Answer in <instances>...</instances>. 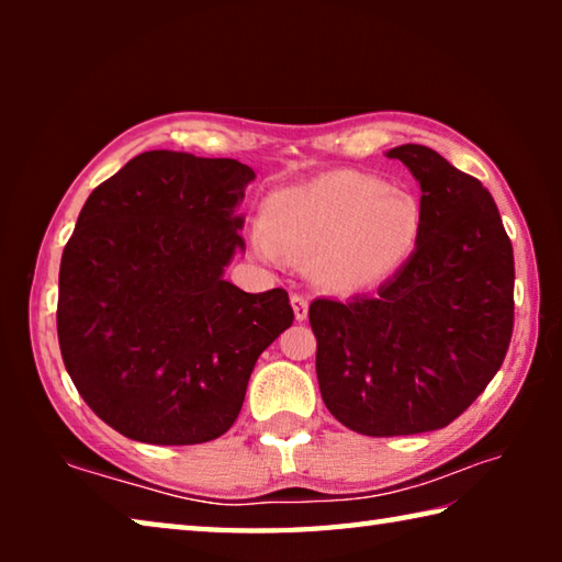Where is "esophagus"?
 <instances>
[{"label":"esophagus","instance_id":"1","mask_svg":"<svg viewBox=\"0 0 562 562\" xmlns=\"http://www.w3.org/2000/svg\"><path fill=\"white\" fill-rule=\"evenodd\" d=\"M292 312H294V319L297 322H304L310 315V302L307 297H302V294H292Z\"/></svg>","mask_w":562,"mask_h":562}]
</instances>
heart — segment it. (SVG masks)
<instances>
[{
	"mask_svg": "<svg viewBox=\"0 0 562 562\" xmlns=\"http://www.w3.org/2000/svg\"><path fill=\"white\" fill-rule=\"evenodd\" d=\"M260 223L250 235L260 260H312L315 280L335 292L374 290L396 278L424 237L414 193L351 170L274 190Z\"/></svg>",
	"mask_w": 562,
	"mask_h": 562,
	"instance_id": "b5f03b06",
	"label": "heart"
}]
</instances>
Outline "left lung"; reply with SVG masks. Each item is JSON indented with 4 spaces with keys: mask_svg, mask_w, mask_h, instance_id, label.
I'll return each mask as SVG.
<instances>
[{
    "mask_svg": "<svg viewBox=\"0 0 562 562\" xmlns=\"http://www.w3.org/2000/svg\"><path fill=\"white\" fill-rule=\"evenodd\" d=\"M386 158L422 188L414 260L376 294L310 304L322 398L364 436L449 426L496 376L513 331V245L488 190L434 148Z\"/></svg>",
    "mask_w": 562,
    "mask_h": 562,
    "instance_id": "1",
    "label": "left lung"
}]
</instances>
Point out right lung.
Segmentation results:
<instances>
[{"instance_id": "right-lung-1", "label": "right lung", "mask_w": 562, "mask_h": 562, "mask_svg": "<svg viewBox=\"0 0 562 562\" xmlns=\"http://www.w3.org/2000/svg\"><path fill=\"white\" fill-rule=\"evenodd\" d=\"M252 180L233 158L146 150L81 207L61 255L59 347L83 402L133 441L223 436L255 361L292 325L282 288L225 280Z\"/></svg>"}]
</instances>
